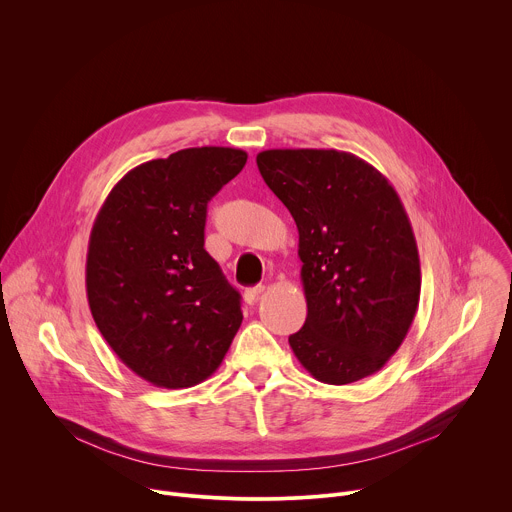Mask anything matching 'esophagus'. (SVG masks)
Segmentation results:
<instances>
[{"instance_id": "1", "label": "esophagus", "mask_w": 512, "mask_h": 512, "mask_svg": "<svg viewBox=\"0 0 512 512\" xmlns=\"http://www.w3.org/2000/svg\"><path fill=\"white\" fill-rule=\"evenodd\" d=\"M265 291V285H255V287H249L247 291H245V302L249 304V306H253L257 300H259V296L263 294Z\"/></svg>"}]
</instances>
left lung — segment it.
I'll use <instances>...</instances> for the list:
<instances>
[{"label": "left lung", "instance_id": "left-lung-1", "mask_svg": "<svg viewBox=\"0 0 512 512\" xmlns=\"http://www.w3.org/2000/svg\"><path fill=\"white\" fill-rule=\"evenodd\" d=\"M257 168L300 233L308 316L289 336L291 350L328 385L375 375L405 340L421 291L415 235L395 188L338 150H267Z\"/></svg>", "mask_w": 512, "mask_h": 512}]
</instances>
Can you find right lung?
Instances as JSON below:
<instances>
[{
	"label": "right lung",
	"mask_w": 512,
	"mask_h": 512,
	"mask_svg": "<svg viewBox=\"0 0 512 512\" xmlns=\"http://www.w3.org/2000/svg\"><path fill=\"white\" fill-rule=\"evenodd\" d=\"M247 164L235 148H188L127 172L103 202L87 251L93 320L148 383L194 387L243 322L241 296L204 249L206 206Z\"/></svg>",
	"instance_id": "right-lung-1"
}]
</instances>
